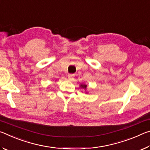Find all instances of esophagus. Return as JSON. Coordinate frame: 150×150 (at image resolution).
<instances>
[{
  "label": "esophagus",
  "instance_id": "1",
  "mask_svg": "<svg viewBox=\"0 0 150 150\" xmlns=\"http://www.w3.org/2000/svg\"><path fill=\"white\" fill-rule=\"evenodd\" d=\"M74 77H75L74 74H69V75H68V79H69V80H73V79H74Z\"/></svg>",
  "mask_w": 150,
  "mask_h": 150
}]
</instances>
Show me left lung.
Listing matches in <instances>:
<instances>
[{
	"label": "left lung",
	"instance_id": "1",
	"mask_svg": "<svg viewBox=\"0 0 150 150\" xmlns=\"http://www.w3.org/2000/svg\"><path fill=\"white\" fill-rule=\"evenodd\" d=\"M80 87H81V88H84V89H87V85H80Z\"/></svg>",
	"mask_w": 150,
	"mask_h": 150
}]
</instances>
